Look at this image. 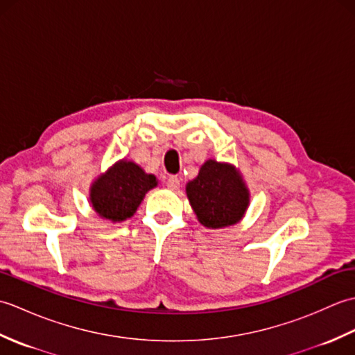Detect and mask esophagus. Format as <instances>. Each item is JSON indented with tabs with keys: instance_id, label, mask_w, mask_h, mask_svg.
Masks as SVG:
<instances>
[{
	"instance_id": "esophagus-1",
	"label": "esophagus",
	"mask_w": 355,
	"mask_h": 355,
	"mask_svg": "<svg viewBox=\"0 0 355 355\" xmlns=\"http://www.w3.org/2000/svg\"><path fill=\"white\" fill-rule=\"evenodd\" d=\"M166 186H168L172 191H177L180 187V178L175 175H171L168 180H166Z\"/></svg>"
}]
</instances>
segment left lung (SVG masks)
Here are the masks:
<instances>
[{
  "label": "left lung",
  "mask_w": 355,
  "mask_h": 355,
  "mask_svg": "<svg viewBox=\"0 0 355 355\" xmlns=\"http://www.w3.org/2000/svg\"><path fill=\"white\" fill-rule=\"evenodd\" d=\"M186 193L198 221L207 229L239 223L250 201V193L235 166L212 158L186 184Z\"/></svg>",
  "instance_id": "obj_1"
}]
</instances>
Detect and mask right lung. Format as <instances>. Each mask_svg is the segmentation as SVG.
<instances>
[{
  "label": "right lung",
  "mask_w": 355,
  "mask_h": 355,
  "mask_svg": "<svg viewBox=\"0 0 355 355\" xmlns=\"http://www.w3.org/2000/svg\"><path fill=\"white\" fill-rule=\"evenodd\" d=\"M157 184L153 173H146L134 162L120 160L89 187V202L103 220L120 223L135 214L146 192Z\"/></svg>",
  "instance_id": "1"
}]
</instances>
